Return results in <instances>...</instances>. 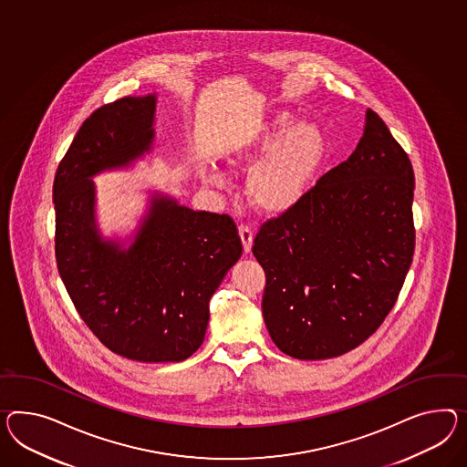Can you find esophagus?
<instances>
[{
    "mask_svg": "<svg viewBox=\"0 0 467 467\" xmlns=\"http://www.w3.org/2000/svg\"><path fill=\"white\" fill-rule=\"evenodd\" d=\"M239 235L240 240H242V245H244V252L249 254L252 249V239H254L251 228L247 227V225H240Z\"/></svg>",
    "mask_w": 467,
    "mask_h": 467,
    "instance_id": "1",
    "label": "esophagus"
}]
</instances>
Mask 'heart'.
<instances>
[{"instance_id":"heart-1","label":"heart","mask_w":467,"mask_h":467,"mask_svg":"<svg viewBox=\"0 0 467 467\" xmlns=\"http://www.w3.org/2000/svg\"><path fill=\"white\" fill-rule=\"evenodd\" d=\"M325 150V137L317 123L291 121V115L275 113L230 149L227 166L235 172L249 169L245 192L252 206L279 215L305 198L322 168ZM208 182L222 186L223 176L212 172Z\"/></svg>"}]
</instances>
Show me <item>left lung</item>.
<instances>
[{
    "mask_svg": "<svg viewBox=\"0 0 467 467\" xmlns=\"http://www.w3.org/2000/svg\"><path fill=\"white\" fill-rule=\"evenodd\" d=\"M413 190L407 152L366 109L356 150L254 240L264 322L279 350L332 359L378 330L413 259Z\"/></svg>",
    "mask_w": 467,
    "mask_h": 467,
    "instance_id": "left-lung-1",
    "label": "left lung"
}]
</instances>
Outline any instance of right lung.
<instances>
[{
    "label": "right lung",
    "mask_w": 467,
    "mask_h": 467,
    "mask_svg": "<svg viewBox=\"0 0 467 467\" xmlns=\"http://www.w3.org/2000/svg\"><path fill=\"white\" fill-rule=\"evenodd\" d=\"M157 96L98 108L54 180L56 259L72 303L101 344L139 362H181L203 344L210 298L242 255L234 220L150 192L127 239L103 237L96 186L154 147Z\"/></svg>",
    "instance_id": "obj_1"
}]
</instances>
